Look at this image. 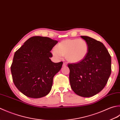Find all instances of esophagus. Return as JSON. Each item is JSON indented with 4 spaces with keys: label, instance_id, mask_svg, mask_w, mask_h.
<instances>
[{
    "label": "esophagus",
    "instance_id": "esophagus-1",
    "mask_svg": "<svg viewBox=\"0 0 120 120\" xmlns=\"http://www.w3.org/2000/svg\"><path fill=\"white\" fill-rule=\"evenodd\" d=\"M67 65V63H65V62H64L63 63V66H66Z\"/></svg>",
    "mask_w": 120,
    "mask_h": 120
}]
</instances>
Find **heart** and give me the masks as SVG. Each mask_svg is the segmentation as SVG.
<instances>
[{
	"mask_svg": "<svg viewBox=\"0 0 120 120\" xmlns=\"http://www.w3.org/2000/svg\"><path fill=\"white\" fill-rule=\"evenodd\" d=\"M89 49V45L83 39H67L57 44L52 54L57 58L63 56L68 62L77 63L86 57Z\"/></svg>",
	"mask_w": 120,
	"mask_h": 120,
	"instance_id": "1",
	"label": "heart"
}]
</instances>
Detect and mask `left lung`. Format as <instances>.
I'll list each match as a JSON object with an SVG mask.
<instances>
[{"label":"left lung","instance_id":"8db88e82","mask_svg":"<svg viewBox=\"0 0 120 120\" xmlns=\"http://www.w3.org/2000/svg\"><path fill=\"white\" fill-rule=\"evenodd\" d=\"M81 37L89 45V52L81 62L68 64L69 81L75 94L89 97L106 86L111 72V58L103 43L87 36Z\"/></svg>","mask_w":120,"mask_h":120}]
</instances>
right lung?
I'll use <instances>...</instances> for the list:
<instances>
[{"instance_id": "obj_1", "label": "right lung", "mask_w": 120, "mask_h": 120, "mask_svg": "<svg viewBox=\"0 0 120 120\" xmlns=\"http://www.w3.org/2000/svg\"><path fill=\"white\" fill-rule=\"evenodd\" d=\"M58 41L45 37L33 36L14 53L11 71L14 85L22 93L38 98L50 92L54 75L63 62L51 60L50 52Z\"/></svg>"}]
</instances>
